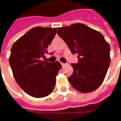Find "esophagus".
Returning <instances> with one entry per match:
<instances>
[{
	"mask_svg": "<svg viewBox=\"0 0 121 121\" xmlns=\"http://www.w3.org/2000/svg\"><path fill=\"white\" fill-rule=\"evenodd\" d=\"M61 65L62 66H64L66 65V64H64V63H61Z\"/></svg>",
	"mask_w": 121,
	"mask_h": 121,
	"instance_id": "obj_1",
	"label": "esophagus"
}]
</instances>
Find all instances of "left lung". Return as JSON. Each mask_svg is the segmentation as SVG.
<instances>
[{
	"mask_svg": "<svg viewBox=\"0 0 121 121\" xmlns=\"http://www.w3.org/2000/svg\"><path fill=\"white\" fill-rule=\"evenodd\" d=\"M57 33L78 61L72 64L68 78L72 86L82 93L93 91L101 85L110 62V48L100 32L82 24L57 28Z\"/></svg>",
	"mask_w": 121,
	"mask_h": 121,
	"instance_id": "left-lung-1",
	"label": "left lung"
}]
</instances>
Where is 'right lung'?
Listing matches in <instances>:
<instances>
[{"instance_id": "1", "label": "right lung", "mask_w": 121, "mask_h": 121, "mask_svg": "<svg viewBox=\"0 0 121 121\" xmlns=\"http://www.w3.org/2000/svg\"><path fill=\"white\" fill-rule=\"evenodd\" d=\"M56 28L35 27L13 44L9 64L13 76L24 91L34 97H43L53 91L55 76L61 66L59 61L50 63L43 58L55 37ZM52 54V53H51Z\"/></svg>"}]
</instances>
